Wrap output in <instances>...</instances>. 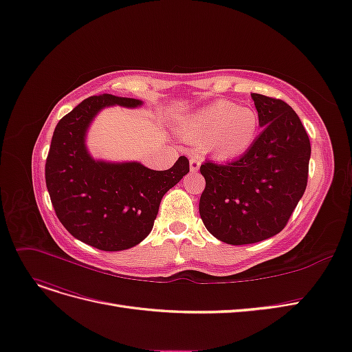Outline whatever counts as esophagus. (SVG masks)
<instances>
[{"mask_svg": "<svg viewBox=\"0 0 352 352\" xmlns=\"http://www.w3.org/2000/svg\"><path fill=\"white\" fill-rule=\"evenodd\" d=\"M189 164H190V172H198L199 167H201V159L198 155H192L189 159Z\"/></svg>", "mask_w": 352, "mask_h": 352, "instance_id": "esophagus-1", "label": "esophagus"}]
</instances>
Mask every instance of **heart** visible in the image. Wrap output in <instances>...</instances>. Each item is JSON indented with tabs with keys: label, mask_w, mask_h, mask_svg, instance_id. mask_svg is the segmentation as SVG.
Segmentation results:
<instances>
[{
	"label": "heart",
	"mask_w": 352,
	"mask_h": 352,
	"mask_svg": "<svg viewBox=\"0 0 352 352\" xmlns=\"http://www.w3.org/2000/svg\"><path fill=\"white\" fill-rule=\"evenodd\" d=\"M259 116L250 107L233 102H215L182 120L180 134L193 142H204L208 154L232 160L252 148L259 135Z\"/></svg>",
	"instance_id": "1"
}]
</instances>
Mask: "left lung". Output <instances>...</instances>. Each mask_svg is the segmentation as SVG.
<instances>
[{
  "label": "left lung",
  "instance_id": "left-lung-1",
  "mask_svg": "<svg viewBox=\"0 0 352 352\" xmlns=\"http://www.w3.org/2000/svg\"><path fill=\"white\" fill-rule=\"evenodd\" d=\"M263 131L252 148L230 163L201 164L205 189L199 214L227 245H250L287 226L309 177L310 140L293 107L252 93Z\"/></svg>",
  "mask_w": 352,
  "mask_h": 352
}]
</instances>
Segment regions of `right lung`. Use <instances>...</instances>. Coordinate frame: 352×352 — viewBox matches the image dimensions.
Listing matches in <instances>:
<instances>
[{"label": "right lung", "instance_id": "add662e5", "mask_svg": "<svg viewBox=\"0 0 352 352\" xmlns=\"http://www.w3.org/2000/svg\"><path fill=\"white\" fill-rule=\"evenodd\" d=\"M112 104L141 102L112 94L82 100L58 122L45 164L58 220L82 243L106 252L134 248L147 237L164 193L189 172L185 155L160 172L140 163L94 162L84 137L96 113Z\"/></svg>", "mask_w": 352, "mask_h": 352}]
</instances>
